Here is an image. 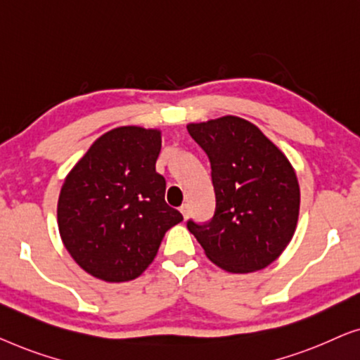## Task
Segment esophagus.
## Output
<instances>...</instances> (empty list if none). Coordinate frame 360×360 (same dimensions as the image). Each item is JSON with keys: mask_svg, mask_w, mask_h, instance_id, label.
I'll list each match as a JSON object with an SVG mask.
<instances>
[{"mask_svg": "<svg viewBox=\"0 0 360 360\" xmlns=\"http://www.w3.org/2000/svg\"><path fill=\"white\" fill-rule=\"evenodd\" d=\"M179 210H181V214H182V217H184V219L189 217V204H182Z\"/></svg>", "mask_w": 360, "mask_h": 360, "instance_id": "34e87169", "label": "esophagus"}]
</instances>
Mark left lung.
<instances>
[{"mask_svg": "<svg viewBox=\"0 0 360 360\" xmlns=\"http://www.w3.org/2000/svg\"><path fill=\"white\" fill-rule=\"evenodd\" d=\"M187 131L210 161L215 212L187 220L207 257L229 272L264 269L292 240L300 209L297 176L282 151L245 119L189 124Z\"/></svg>", "mask_w": 360, "mask_h": 360, "instance_id": "left-lung-1", "label": "left lung"}]
</instances>
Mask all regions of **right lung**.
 Masks as SVG:
<instances>
[{
  "instance_id": "add662e5",
  "label": "right lung",
  "mask_w": 360,
  "mask_h": 360,
  "mask_svg": "<svg viewBox=\"0 0 360 360\" xmlns=\"http://www.w3.org/2000/svg\"><path fill=\"white\" fill-rule=\"evenodd\" d=\"M158 130L119 127L91 145L67 176L58 199V230L70 255L105 282L139 277L165 233L179 224L166 204V181L155 165Z\"/></svg>"
}]
</instances>
